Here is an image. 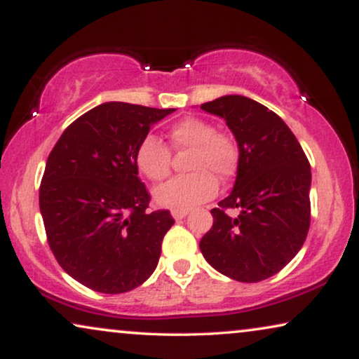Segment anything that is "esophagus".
Wrapping results in <instances>:
<instances>
[{"label": "esophagus", "instance_id": "1", "mask_svg": "<svg viewBox=\"0 0 359 359\" xmlns=\"http://www.w3.org/2000/svg\"><path fill=\"white\" fill-rule=\"evenodd\" d=\"M188 212L189 210H171V215H173L176 220H180V219H184L186 215H188Z\"/></svg>", "mask_w": 359, "mask_h": 359}]
</instances>
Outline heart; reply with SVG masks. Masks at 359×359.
Instances as JSON below:
<instances>
[{
    "instance_id": "1",
    "label": "heart",
    "mask_w": 359,
    "mask_h": 359,
    "mask_svg": "<svg viewBox=\"0 0 359 359\" xmlns=\"http://www.w3.org/2000/svg\"><path fill=\"white\" fill-rule=\"evenodd\" d=\"M168 139L176 151H191L189 175L180 176L155 191V203L173 210H189L212 199L219 191L217 180L229 183L237 175L240 149L227 130H217L201 117H184L170 127ZM135 165L154 183L171 173V150L154 135L140 140Z\"/></svg>"
}]
</instances>
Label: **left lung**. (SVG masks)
I'll return each instance as SVG.
<instances>
[{"label":"left lung","mask_w":359,"mask_h":359,"mask_svg":"<svg viewBox=\"0 0 359 359\" xmlns=\"http://www.w3.org/2000/svg\"><path fill=\"white\" fill-rule=\"evenodd\" d=\"M201 109L220 116L240 149L235 186L219 208L199 248L210 266L240 283H259L281 271L306 242L311 227V165L276 112L230 95ZM238 208L237 218L224 212Z\"/></svg>","instance_id":"8db88e82"}]
</instances>
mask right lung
I'll use <instances>...</instances> for the list:
<instances>
[{"label":"right lung","mask_w":359,"mask_h":359,"mask_svg":"<svg viewBox=\"0 0 359 359\" xmlns=\"http://www.w3.org/2000/svg\"><path fill=\"white\" fill-rule=\"evenodd\" d=\"M175 109L104 102L73 121L47 158L39 204L63 271L96 292L121 294L155 271L175 219L147 210L135 150Z\"/></svg>","instance_id":"add662e5"}]
</instances>
